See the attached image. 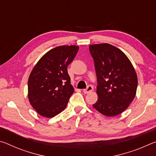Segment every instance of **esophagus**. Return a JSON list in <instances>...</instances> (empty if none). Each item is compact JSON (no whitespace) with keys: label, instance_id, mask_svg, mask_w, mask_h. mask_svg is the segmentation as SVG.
Returning a JSON list of instances; mask_svg holds the SVG:
<instances>
[{"label":"esophagus","instance_id":"obj_1","mask_svg":"<svg viewBox=\"0 0 156 156\" xmlns=\"http://www.w3.org/2000/svg\"><path fill=\"white\" fill-rule=\"evenodd\" d=\"M93 90H94V87L92 85H88L87 87L83 89V92L84 94H88V93H89V92H91Z\"/></svg>","mask_w":156,"mask_h":156}]
</instances>
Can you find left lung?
<instances>
[{
    "mask_svg": "<svg viewBox=\"0 0 156 156\" xmlns=\"http://www.w3.org/2000/svg\"><path fill=\"white\" fill-rule=\"evenodd\" d=\"M89 51L97 76V102L93 107L106 116L124 112L136 96L138 78L124 53L112 44H91Z\"/></svg>",
    "mask_w": 156,
    "mask_h": 156,
    "instance_id": "obj_1",
    "label": "left lung"
}]
</instances>
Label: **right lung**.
Listing matches in <instances>:
<instances>
[{
  "label": "right lung",
  "mask_w": 156,
  "mask_h": 156,
  "mask_svg": "<svg viewBox=\"0 0 156 156\" xmlns=\"http://www.w3.org/2000/svg\"><path fill=\"white\" fill-rule=\"evenodd\" d=\"M78 49L76 45L55 47L47 52L31 71L28 80L29 100L43 117H54L67 107L74 91L67 67Z\"/></svg>",
  "instance_id": "1"
}]
</instances>
